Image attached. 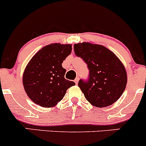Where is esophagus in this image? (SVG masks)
Listing matches in <instances>:
<instances>
[{
	"instance_id": "1",
	"label": "esophagus",
	"mask_w": 146,
	"mask_h": 146,
	"mask_svg": "<svg viewBox=\"0 0 146 146\" xmlns=\"http://www.w3.org/2000/svg\"><path fill=\"white\" fill-rule=\"evenodd\" d=\"M78 80H79V78L77 77L76 79H75L74 82H76V84H78Z\"/></svg>"
}]
</instances>
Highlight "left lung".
<instances>
[{
	"mask_svg": "<svg viewBox=\"0 0 146 146\" xmlns=\"http://www.w3.org/2000/svg\"><path fill=\"white\" fill-rule=\"evenodd\" d=\"M74 52L89 69L88 78L78 82L85 99L98 107H107L119 100L126 88L127 76L117 56L103 46L88 42L74 44Z\"/></svg>",
	"mask_w": 146,
	"mask_h": 146,
	"instance_id": "left-lung-1",
	"label": "left lung"
}]
</instances>
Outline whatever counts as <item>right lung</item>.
<instances>
[{
    "instance_id": "1",
    "label": "right lung",
    "mask_w": 146,
    "mask_h": 146,
    "mask_svg": "<svg viewBox=\"0 0 146 146\" xmlns=\"http://www.w3.org/2000/svg\"><path fill=\"white\" fill-rule=\"evenodd\" d=\"M72 51L70 44H51L39 50L27 64L23 81L29 98L43 107L55 106L66 90L76 85L65 78L63 61Z\"/></svg>"
}]
</instances>
